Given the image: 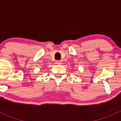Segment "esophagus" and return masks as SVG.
I'll return each instance as SVG.
<instances>
[{"label":"esophagus","instance_id":"1","mask_svg":"<svg viewBox=\"0 0 121 121\" xmlns=\"http://www.w3.org/2000/svg\"><path fill=\"white\" fill-rule=\"evenodd\" d=\"M61 60H57V61H56V64H61Z\"/></svg>","mask_w":121,"mask_h":121}]
</instances>
